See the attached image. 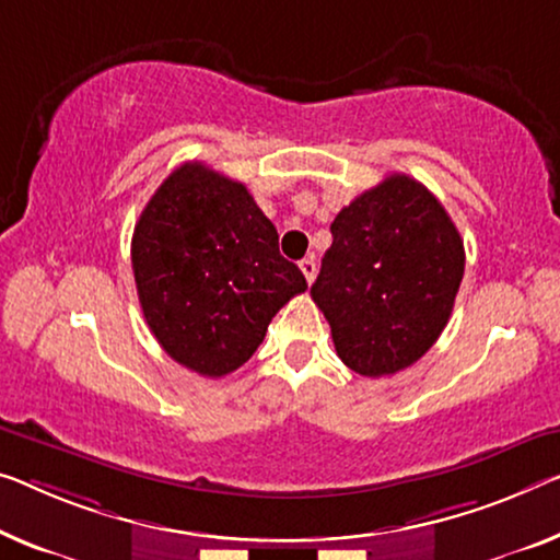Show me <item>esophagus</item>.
I'll use <instances>...</instances> for the list:
<instances>
[{
  "label": "esophagus",
  "mask_w": 560,
  "mask_h": 560,
  "mask_svg": "<svg viewBox=\"0 0 560 560\" xmlns=\"http://www.w3.org/2000/svg\"><path fill=\"white\" fill-rule=\"evenodd\" d=\"M299 269H302L304 279H306L308 283L314 281V277H316V261H314V258H304V261L299 264Z\"/></svg>",
  "instance_id": "1"
}]
</instances>
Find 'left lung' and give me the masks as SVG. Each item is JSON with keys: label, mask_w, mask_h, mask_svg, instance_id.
<instances>
[{"label": "left lung", "mask_w": 560, "mask_h": 560, "mask_svg": "<svg viewBox=\"0 0 560 560\" xmlns=\"http://www.w3.org/2000/svg\"><path fill=\"white\" fill-rule=\"evenodd\" d=\"M312 287L334 349L362 377L415 364L453 314L465 248L453 219L422 183L387 175L341 208Z\"/></svg>", "instance_id": "left-lung-1"}]
</instances>
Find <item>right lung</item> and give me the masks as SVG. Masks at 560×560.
I'll list each match as a JSON object with an SVG mask.
<instances>
[{
  "label": "right lung",
  "instance_id": "add662e5",
  "mask_svg": "<svg viewBox=\"0 0 560 560\" xmlns=\"http://www.w3.org/2000/svg\"><path fill=\"white\" fill-rule=\"evenodd\" d=\"M130 256L158 345L211 380L252 360L279 308L306 291L244 183L203 163H183L161 183L132 231Z\"/></svg>",
  "mask_w": 560,
  "mask_h": 560
}]
</instances>
